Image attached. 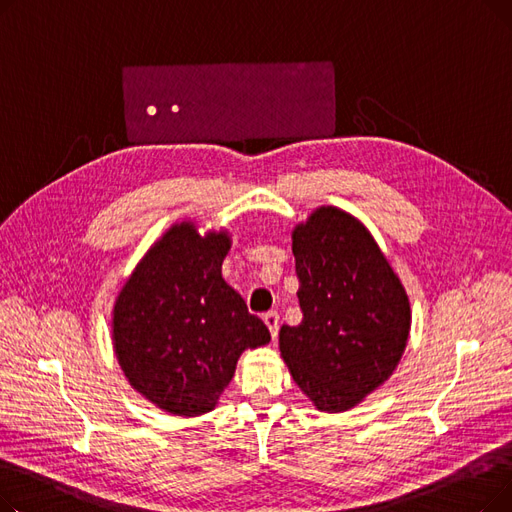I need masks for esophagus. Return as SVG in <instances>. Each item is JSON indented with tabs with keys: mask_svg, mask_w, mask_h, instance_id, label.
I'll use <instances>...</instances> for the list:
<instances>
[{
	"mask_svg": "<svg viewBox=\"0 0 512 512\" xmlns=\"http://www.w3.org/2000/svg\"><path fill=\"white\" fill-rule=\"evenodd\" d=\"M263 321H265V326L270 328L272 338H276V336H278V330H280V315H278V311L265 313V315H263Z\"/></svg>",
	"mask_w": 512,
	"mask_h": 512,
	"instance_id": "esophagus-1",
	"label": "esophagus"
}]
</instances>
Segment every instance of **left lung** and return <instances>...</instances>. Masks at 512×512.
Segmentation results:
<instances>
[{
    "label": "left lung",
    "instance_id": "obj_1",
    "mask_svg": "<svg viewBox=\"0 0 512 512\" xmlns=\"http://www.w3.org/2000/svg\"><path fill=\"white\" fill-rule=\"evenodd\" d=\"M303 321L282 326L280 353L319 411L342 413L396 369L411 330L405 286L369 230L338 207H317L292 230Z\"/></svg>",
    "mask_w": 512,
    "mask_h": 512
}]
</instances>
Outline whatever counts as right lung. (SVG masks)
I'll use <instances>...</instances> for the list:
<instances>
[{"label": "right lung", "mask_w": 512, "mask_h": 512, "mask_svg": "<svg viewBox=\"0 0 512 512\" xmlns=\"http://www.w3.org/2000/svg\"><path fill=\"white\" fill-rule=\"evenodd\" d=\"M226 230L168 228L134 267L114 303L112 340L130 386L155 407L197 417L218 405L236 361L272 340L222 278Z\"/></svg>", "instance_id": "obj_1"}]
</instances>
